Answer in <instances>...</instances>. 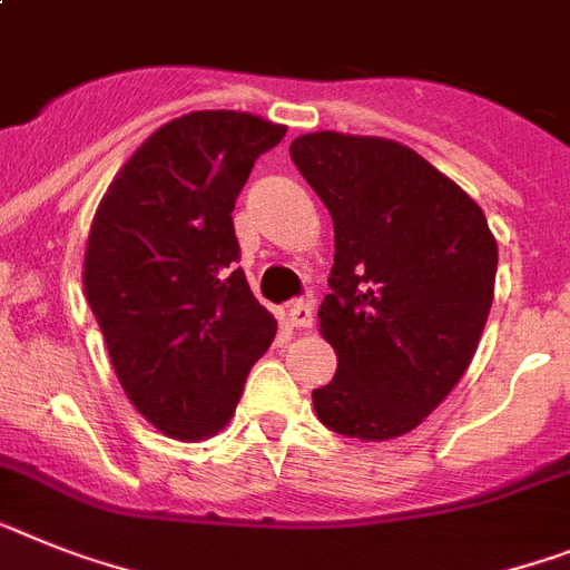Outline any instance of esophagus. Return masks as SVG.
Here are the masks:
<instances>
[{
	"mask_svg": "<svg viewBox=\"0 0 570 570\" xmlns=\"http://www.w3.org/2000/svg\"><path fill=\"white\" fill-rule=\"evenodd\" d=\"M285 320H288L291 328H311L314 325V308H311V303H291Z\"/></svg>",
	"mask_w": 570,
	"mask_h": 570,
	"instance_id": "esophagus-1",
	"label": "esophagus"
}]
</instances>
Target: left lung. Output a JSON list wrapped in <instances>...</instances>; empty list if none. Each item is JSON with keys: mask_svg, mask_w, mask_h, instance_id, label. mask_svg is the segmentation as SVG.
Segmentation results:
<instances>
[{"mask_svg": "<svg viewBox=\"0 0 570 570\" xmlns=\"http://www.w3.org/2000/svg\"><path fill=\"white\" fill-rule=\"evenodd\" d=\"M291 160L334 222L320 334L337 354L314 410L332 432L415 430L466 372L493 305L499 247L479 204L415 149L299 135Z\"/></svg>", "mask_w": 570, "mask_h": 570, "instance_id": "1", "label": "left lung"}]
</instances>
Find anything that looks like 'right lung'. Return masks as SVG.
<instances>
[{"label":"right lung","mask_w":570,"mask_h":570,"mask_svg":"<svg viewBox=\"0 0 570 570\" xmlns=\"http://www.w3.org/2000/svg\"><path fill=\"white\" fill-rule=\"evenodd\" d=\"M285 126L247 111H189L155 129L97 204L82 288L135 410L202 441L236 412L276 337L236 267L233 207Z\"/></svg>","instance_id":"1"}]
</instances>
